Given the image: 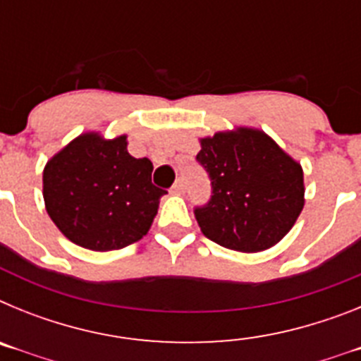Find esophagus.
Listing matches in <instances>:
<instances>
[{
  "instance_id": "esophagus-1",
  "label": "esophagus",
  "mask_w": 361,
  "mask_h": 361,
  "mask_svg": "<svg viewBox=\"0 0 361 361\" xmlns=\"http://www.w3.org/2000/svg\"><path fill=\"white\" fill-rule=\"evenodd\" d=\"M171 193H173V195H183V193H184V183H183V180H177V183L171 186Z\"/></svg>"
}]
</instances>
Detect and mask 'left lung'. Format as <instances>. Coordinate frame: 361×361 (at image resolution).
I'll return each instance as SVG.
<instances>
[{
	"instance_id": "left-lung-1",
	"label": "left lung",
	"mask_w": 361,
	"mask_h": 361,
	"mask_svg": "<svg viewBox=\"0 0 361 361\" xmlns=\"http://www.w3.org/2000/svg\"><path fill=\"white\" fill-rule=\"evenodd\" d=\"M197 161L212 178V199L195 208V219L222 247L269 250L304 209L302 166L262 130L240 126L204 137Z\"/></svg>"
}]
</instances>
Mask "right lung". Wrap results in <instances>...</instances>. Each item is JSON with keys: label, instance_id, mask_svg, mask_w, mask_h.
I'll return each instance as SVG.
<instances>
[{"label": "right lung", "instance_id": "obj_1", "mask_svg": "<svg viewBox=\"0 0 361 361\" xmlns=\"http://www.w3.org/2000/svg\"><path fill=\"white\" fill-rule=\"evenodd\" d=\"M149 159L128 153L126 135L86 132L57 152L43 170L47 213L73 244L121 250L141 240L166 191L152 184Z\"/></svg>", "mask_w": 361, "mask_h": 361}]
</instances>
